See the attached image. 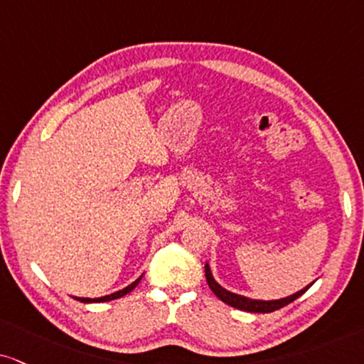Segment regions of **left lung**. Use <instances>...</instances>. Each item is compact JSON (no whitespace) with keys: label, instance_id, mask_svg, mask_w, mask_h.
Instances as JSON below:
<instances>
[{"label":"left lung","instance_id":"1","mask_svg":"<svg viewBox=\"0 0 364 364\" xmlns=\"http://www.w3.org/2000/svg\"><path fill=\"white\" fill-rule=\"evenodd\" d=\"M204 268H205V280H208L209 289L214 291V295H216L218 299H221L224 304H228V306L240 309V311H246V312L268 314V312L278 311V309L289 306L290 302H294V300L299 299L302 294H306V291L311 289L312 284H314V282H312V284L304 287L302 290L295 291V294H291V295H287V297H284V299H275V300L250 299V297H245V295H240V294H235V291L226 290L224 287L219 285L216 282V278L213 277V272H210L209 263H205Z\"/></svg>","mask_w":364,"mask_h":364}]
</instances>
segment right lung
Returning a JSON list of instances; mask_svg holds the SVG:
<instances>
[{"instance_id": "right-lung-1", "label": "right lung", "mask_w": 364, "mask_h": 364, "mask_svg": "<svg viewBox=\"0 0 364 364\" xmlns=\"http://www.w3.org/2000/svg\"><path fill=\"white\" fill-rule=\"evenodd\" d=\"M141 277H143V275L138 277L136 280L133 282V284H129L128 287H124V289H121V290H118V291H114V294L105 295V297H97V299H87V297H74V299H75V300H79V302H84V304H91V302H109V300L119 299V297H123V295L129 294V291H132V290L134 289V287H136L138 284H140Z\"/></svg>"}]
</instances>
